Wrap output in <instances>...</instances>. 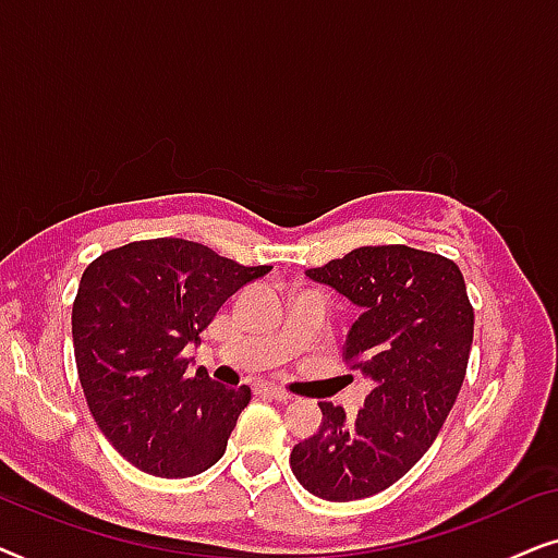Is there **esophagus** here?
Listing matches in <instances>:
<instances>
[{"label":"esophagus","instance_id":"1","mask_svg":"<svg viewBox=\"0 0 558 558\" xmlns=\"http://www.w3.org/2000/svg\"><path fill=\"white\" fill-rule=\"evenodd\" d=\"M258 393L269 396V399H277V401H289V399H292V393L284 391V388L274 386V384H262V386H258Z\"/></svg>","mask_w":558,"mask_h":558}]
</instances>
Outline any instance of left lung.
<instances>
[{"instance_id": "1", "label": "left lung", "mask_w": 558, "mask_h": 558, "mask_svg": "<svg viewBox=\"0 0 558 558\" xmlns=\"http://www.w3.org/2000/svg\"><path fill=\"white\" fill-rule=\"evenodd\" d=\"M307 277L363 310L342 357L373 388L355 418L319 401L325 422L289 464L317 498L361 500L401 480L437 439L468 373L475 310L452 258L403 243L353 248Z\"/></svg>"}]
</instances>
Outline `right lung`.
Segmentation results:
<instances>
[{
  "label": "right lung",
  "mask_w": 558,
  "mask_h": 558,
  "mask_svg": "<svg viewBox=\"0 0 558 558\" xmlns=\"http://www.w3.org/2000/svg\"><path fill=\"white\" fill-rule=\"evenodd\" d=\"M269 271L185 239L132 241L86 266L73 302L75 365L96 424L134 468L190 477L223 457L251 388L193 373L185 345Z\"/></svg>",
  "instance_id": "right-lung-1"
}]
</instances>
